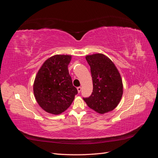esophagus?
<instances>
[{
	"label": "esophagus",
	"mask_w": 158,
	"mask_h": 158,
	"mask_svg": "<svg viewBox=\"0 0 158 158\" xmlns=\"http://www.w3.org/2000/svg\"><path fill=\"white\" fill-rule=\"evenodd\" d=\"M81 89H82V88H81V87H78V88H77V90H78V93L80 92Z\"/></svg>",
	"instance_id": "esophagus-1"
}]
</instances>
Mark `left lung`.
<instances>
[{"instance_id": "1", "label": "left lung", "mask_w": 158, "mask_h": 158, "mask_svg": "<svg viewBox=\"0 0 158 158\" xmlns=\"http://www.w3.org/2000/svg\"><path fill=\"white\" fill-rule=\"evenodd\" d=\"M90 66L93 92L83 98L88 106L100 114L111 111L120 102L123 93V81L112 60L102 53L85 56Z\"/></svg>"}]
</instances>
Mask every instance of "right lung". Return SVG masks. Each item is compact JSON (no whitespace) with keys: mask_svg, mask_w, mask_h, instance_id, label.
Instances as JSON below:
<instances>
[{"mask_svg":"<svg viewBox=\"0 0 158 158\" xmlns=\"http://www.w3.org/2000/svg\"><path fill=\"white\" fill-rule=\"evenodd\" d=\"M71 59L68 55L52 56L36 74L33 94L37 103L47 113L59 114L64 112L78 94L68 70Z\"/></svg>","mask_w":158,"mask_h":158,"instance_id":"add662e5","label":"right lung"}]
</instances>
